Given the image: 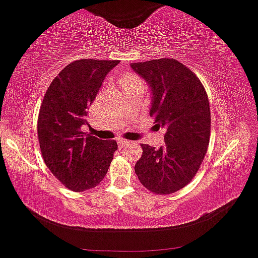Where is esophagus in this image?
Returning <instances> with one entry per match:
<instances>
[{
    "instance_id": "esophagus-1",
    "label": "esophagus",
    "mask_w": 258,
    "mask_h": 258,
    "mask_svg": "<svg viewBox=\"0 0 258 258\" xmlns=\"http://www.w3.org/2000/svg\"><path fill=\"white\" fill-rule=\"evenodd\" d=\"M118 144H119V146H120V148H123V146L128 145L129 141H126V140H124V139H118Z\"/></svg>"
}]
</instances>
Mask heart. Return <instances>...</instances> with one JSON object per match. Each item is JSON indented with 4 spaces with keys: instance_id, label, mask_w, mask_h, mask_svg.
<instances>
[{
    "instance_id": "1",
    "label": "heart",
    "mask_w": 258,
    "mask_h": 258,
    "mask_svg": "<svg viewBox=\"0 0 258 258\" xmlns=\"http://www.w3.org/2000/svg\"><path fill=\"white\" fill-rule=\"evenodd\" d=\"M120 85L121 86L141 85V82H140V80L138 79L137 76H134V75H126V76H124L123 79L120 80Z\"/></svg>"
}]
</instances>
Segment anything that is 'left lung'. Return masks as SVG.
<instances>
[{"label": "left lung", "mask_w": 258, "mask_h": 258, "mask_svg": "<svg viewBox=\"0 0 258 258\" xmlns=\"http://www.w3.org/2000/svg\"><path fill=\"white\" fill-rule=\"evenodd\" d=\"M150 87V115L166 129L160 149L141 144L135 163L140 183L156 195H171L187 185L201 167L209 145L208 95L195 73L174 59L132 63Z\"/></svg>", "instance_id": "left-lung-1"}]
</instances>
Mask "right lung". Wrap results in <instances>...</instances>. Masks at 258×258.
<instances>
[{
  "instance_id": "add662e5",
  "label": "right lung",
  "mask_w": 258,
  "mask_h": 258,
  "mask_svg": "<svg viewBox=\"0 0 258 258\" xmlns=\"http://www.w3.org/2000/svg\"><path fill=\"white\" fill-rule=\"evenodd\" d=\"M118 60L81 59L69 63L52 80L41 102L38 139L46 167L74 192L101 183L107 174L114 140H101L81 132L88 124L87 109L107 74Z\"/></svg>"
}]
</instances>
